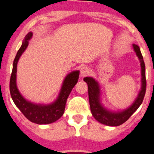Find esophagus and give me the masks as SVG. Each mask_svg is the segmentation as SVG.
I'll use <instances>...</instances> for the list:
<instances>
[{
    "label": "esophagus",
    "mask_w": 154,
    "mask_h": 154,
    "mask_svg": "<svg viewBox=\"0 0 154 154\" xmlns=\"http://www.w3.org/2000/svg\"><path fill=\"white\" fill-rule=\"evenodd\" d=\"M89 75V70L87 67H82L80 70V76L82 78Z\"/></svg>",
    "instance_id": "1"
}]
</instances>
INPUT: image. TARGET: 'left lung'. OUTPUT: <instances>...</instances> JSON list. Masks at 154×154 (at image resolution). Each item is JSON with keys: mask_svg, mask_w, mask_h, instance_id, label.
<instances>
[{"mask_svg": "<svg viewBox=\"0 0 154 154\" xmlns=\"http://www.w3.org/2000/svg\"><path fill=\"white\" fill-rule=\"evenodd\" d=\"M133 49L140 59L141 66V89L138 95L129 107L121 111H112L106 108L100 100V87L99 83L92 77H86L84 81L88 86L89 101L92 116L99 123L109 126H118L125 123L128 119L136 112L143 103L146 90V79H145V66L143 61L140 47L133 44Z\"/></svg>", "mask_w": 154, "mask_h": 154, "instance_id": "obj_1", "label": "left lung"}]
</instances>
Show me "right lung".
Returning a JSON list of instances; mask_svg holds the SVG:
<instances>
[{"label": "right lung", "mask_w": 154, "mask_h": 154, "mask_svg": "<svg viewBox=\"0 0 154 154\" xmlns=\"http://www.w3.org/2000/svg\"><path fill=\"white\" fill-rule=\"evenodd\" d=\"M33 33L29 32L25 37L21 47L18 50L13 62L12 72L10 78V94L16 106L20 110L24 116L31 122L39 125L54 123L63 115L66 102L74 86L79 80V71H72L64 78L60 92L54 102L48 104L35 103L26 100L21 95L17 86V65L21 55L27 48L29 41L32 38Z\"/></svg>", "instance_id": "obj_1"}]
</instances>
